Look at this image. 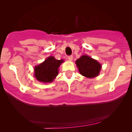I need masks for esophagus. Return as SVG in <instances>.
<instances>
[{
	"instance_id": "1",
	"label": "esophagus",
	"mask_w": 132,
	"mask_h": 132,
	"mask_svg": "<svg viewBox=\"0 0 132 132\" xmlns=\"http://www.w3.org/2000/svg\"><path fill=\"white\" fill-rule=\"evenodd\" d=\"M68 58L69 61H72V59H73V56H69L68 57Z\"/></svg>"
}]
</instances>
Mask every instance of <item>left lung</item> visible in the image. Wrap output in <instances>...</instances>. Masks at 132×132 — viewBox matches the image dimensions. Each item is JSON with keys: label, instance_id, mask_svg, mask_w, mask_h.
I'll use <instances>...</instances> for the list:
<instances>
[{"label": "left lung", "instance_id": "obj_1", "mask_svg": "<svg viewBox=\"0 0 132 132\" xmlns=\"http://www.w3.org/2000/svg\"><path fill=\"white\" fill-rule=\"evenodd\" d=\"M79 71L81 75L88 78H93L99 75L101 64L97 60L87 55H82L76 61Z\"/></svg>", "mask_w": 132, "mask_h": 132}]
</instances>
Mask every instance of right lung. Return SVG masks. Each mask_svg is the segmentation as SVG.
I'll use <instances>...</instances> for the list:
<instances>
[{
	"label": "right lung",
	"instance_id": "1",
	"mask_svg": "<svg viewBox=\"0 0 132 132\" xmlns=\"http://www.w3.org/2000/svg\"><path fill=\"white\" fill-rule=\"evenodd\" d=\"M64 60H57L53 56L47 57L45 61L34 68V76L40 82H51L58 75V68Z\"/></svg>",
	"mask_w": 132,
	"mask_h": 132
}]
</instances>
